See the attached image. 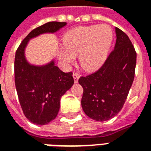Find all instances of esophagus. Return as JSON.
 <instances>
[{
  "instance_id": "34e87169",
  "label": "esophagus",
  "mask_w": 151,
  "mask_h": 151,
  "mask_svg": "<svg viewBox=\"0 0 151 151\" xmlns=\"http://www.w3.org/2000/svg\"><path fill=\"white\" fill-rule=\"evenodd\" d=\"M73 77L74 82H75V83H78V82L79 78H80V74L78 73H73Z\"/></svg>"
}]
</instances>
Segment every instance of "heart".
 <instances>
[{"instance_id": "b5f03b06", "label": "heart", "mask_w": 151, "mask_h": 151, "mask_svg": "<svg viewBox=\"0 0 151 151\" xmlns=\"http://www.w3.org/2000/svg\"><path fill=\"white\" fill-rule=\"evenodd\" d=\"M112 42V31L108 25L78 27L69 31L63 37L64 47L57 50V56L66 65L79 62L86 71L99 69L108 58Z\"/></svg>"}]
</instances>
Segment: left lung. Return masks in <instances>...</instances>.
Masks as SVG:
<instances>
[{"label": "left lung", "mask_w": 151, "mask_h": 151, "mask_svg": "<svg viewBox=\"0 0 151 151\" xmlns=\"http://www.w3.org/2000/svg\"><path fill=\"white\" fill-rule=\"evenodd\" d=\"M114 50L98 71L78 80L83 88L82 107L86 116L106 121L120 112L133 84L137 54L129 38L115 27Z\"/></svg>", "instance_id": "left-lung-1"}]
</instances>
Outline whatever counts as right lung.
Instances as JSON below:
<instances>
[{
  "instance_id": "obj_1",
  "label": "right lung",
  "mask_w": 151,
  "mask_h": 151,
  "mask_svg": "<svg viewBox=\"0 0 151 151\" xmlns=\"http://www.w3.org/2000/svg\"><path fill=\"white\" fill-rule=\"evenodd\" d=\"M66 25V22H50L35 28L23 40L15 54L14 80L18 99L25 116L35 124L44 125L56 118L60 98L74 81L72 73L61 71L54 59L42 65L31 64L25 50L31 39L56 33Z\"/></svg>"
}]
</instances>
